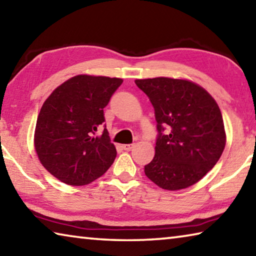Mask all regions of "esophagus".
<instances>
[{"label": "esophagus", "instance_id": "1", "mask_svg": "<svg viewBox=\"0 0 256 256\" xmlns=\"http://www.w3.org/2000/svg\"><path fill=\"white\" fill-rule=\"evenodd\" d=\"M134 146V144H123L122 146V148L124 149V150H126V151H128V150H131L132 148Z\"/></svg>", "mask_w": 256, "mask_h": 256}]
</instances>
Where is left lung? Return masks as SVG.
I'll list each match as a JSON object with an SVG mask.
<instances>
[{"mask_svg": "<svg viewBox=\"0 0 256 256\" xmlns=\"http://www.w3.org/2000/svg\"><path fill=\"white\" fill-rule=\"evenodd\" d=\"M136 84L149 97L157 120L156 154L144 166L146 177L170 190L196 184L214 168L226 146L218 104L188 80L162 76L136 80Z\"/></svg>", "mask_w": 256, "mask_h": 256, "instance_id": "obj_1", "label": "left lung"}]
</instances>
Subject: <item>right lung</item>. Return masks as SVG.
I'll return each mask as SVG.
<instances>
[{
  "mask_svg": "<svg viewBox=\"0 0 256 256\" xmlns=\"http://www.w3.org/2000/svg\"><path fill=\"white\" fill-rule=\"evenodd\" d=\"M118 78L80 74L58 86L42 104L34 149L52 175L68 185H86L102 176L116 157L104 108L122 84Z\"/></svg>",
  "mask_w": 256,
  "mask_h": 256,
  "instance_id": "add662e5",
  "label": "right lung"
}]
</instances>
